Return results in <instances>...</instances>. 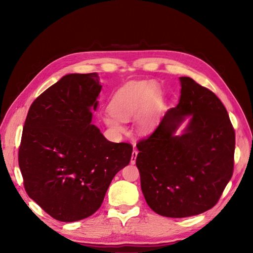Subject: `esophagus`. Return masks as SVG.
<instances>
[{"label":"esophagus","instance_id":"obj_1","mask_svg":"<svg viewBox=\"0 0 253 253\" xmlns=\"http://www.w3.org/2000/svg\"><path fill=\"white\" fill-rule=\"evenodd\" d=\"M137 155H138V151H136V150H133L132 153H131V160H130V163L131 164H135L136 163Z\"/></svg>","mask_w":253,"mask_h":253}]
</instances>
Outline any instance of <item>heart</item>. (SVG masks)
I'll list each match as a JSON object with an SVG mask.
<instances>
[{
    "instance_id": "b5f03b06",
    "label": "heart",
    "mask_w": 253,
    "mask_h": 253,
    "mask_svg": "<svg viewBox=\"0 0 253 253\" xmlns=\"http://www.w3.org/2000/svg\"><path fill=\"white\" fill-rule=\"evenodd\" d=\"M162 100L160 89L151 80L129 83L118 89L110 103V114L103 120L114 132L125 130L123 122L135 117V126L139 133L152 130L159 121Z\"/></svg>"
}]
</instances>
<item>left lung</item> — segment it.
<instances>
[{
  "label": "left lung",
  "mask_w": 253,
  "mask_h": 253,
  "mask_svg": "<svg viewBox=\"0 0 253 253\" xmlns=\"http://www.w3.org/2000/svg\"><path fill=\"white\" fill-rule=\"evenodd\" d=\"M180 98L151 136L137 143L136 165L148 206L166 217H188L217 203L233 176L235 130L211 90L179 77ZM187 125L179 135L181 124Z\"/></svg>",
  "instance_id": "1"
}]
</instances>
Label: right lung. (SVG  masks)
I'll return each mask as SVG.
<instances>
[{"mask_svg": "<svg viewBox=\"0 0 253 253\" xmlns=\"http://www.w3.org/2000/svg\"><path fill=\"white\" fill-rule=\"evenodd\" d=\"M99 75L68 74L31 104L18 152L26 192L53 218L98 211L112 179L130 162L129 143L111 142L92 124Z\"/></svg>", "mask_w": 253, "mask_h": 253, "instance_id": "1", "label": "right lung"}]
</instances>
